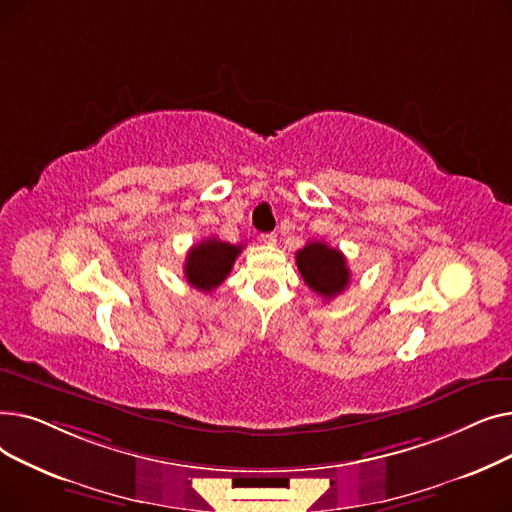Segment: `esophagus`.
Wrapping results in <instances>:
<instances>
[{
  "instance_id": "obj_1",
  "label": "esophagus",
  "mask_w": 512,
  "mask_h": 512,
  "mask_svg": "<svg viewBox=\"0 0 512 512\" xmlns=\"http://www.w3.org/2000/svg\"><path fill=\"white\" fill-rule=\"evenodd\" d=\"M261 240L265 242L267 247H274L276 245V234L274 232H265V234H261Z\"/></svg>"
}]
</instances>
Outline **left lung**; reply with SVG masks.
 <instances>
[{
    "label": "left lung",
    "instance_id": "left-lung-1",
    "mask_svg": "<svg viewBox=\"0 0 512 512\" xmlns=\"http://www.w3.org/2000/svg\"><path fill=\"white\" fill-rule=\"evenodd\" d=\"M294 259H297L305 284L319 297L334 299L351 282V272H348L344 255L326 242L309 240L301 251H297Z\"/></svg>",
    "mask_w": 512,
    "mask_h": 512
}]
</instances>
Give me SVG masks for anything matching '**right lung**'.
Returning a JSON list of instances; mask_svg holds the SVG:
<instances>
[{
	"instance_id": "obj_1",
	"label": "right lung",
	"mask_w": 512,
	"mask_h": 512,
	"mask_svg": "<svg viewBox=\"0 0 512 512\" xmlns=\"http://www.w3.org/2000/svg\"><path fill=\"white\" fill-rule=\"evenodd\" d=\"M240 251L242 245H230V242H224L215 236L201 240L199 245L191 247V251L186 255V282L203 292H211L213 288H218L232 272V265Z\"/></svg>"
}]
</instances>
